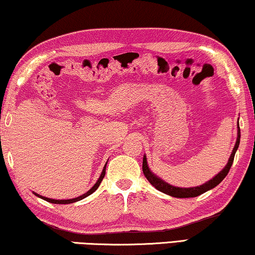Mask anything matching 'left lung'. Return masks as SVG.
Returning a JSON list of instances; mask_svg holds the SVG:
<instances>
[{
	"label": "left lung",
	"instance_id": "left-lung-1",
	"mask_svg": "<svg viewBox=\"0 0 255 255\" xmlns=\"http://www.w3.org/2000/svg\"><path fill=\"white\" fill-rule=\"evenodd\" d=\"M237 139H236V144L234 146V150H232L230 158H229L228 163L225 166L223 167V170L215 175L213 179H210L209 181H207L206 184H202L201 186H196V187H189V188H181V187H177V186H172L170 184H167L166 181H164L162 178H159L158 175H156L149 168L148 162H146V157L145 155L143 156V164H142V168H143V173H144L145 178L148 179L150 184H151L153 187L156 189H158L159 192L165 193V194L173 196V198H195V196H199L203 193H206L210 189H213L214 187H216L217 185L221 184V181L227 177L229 171L232 166V163H234V158L236 155V151L238 150L239 146V142H240V128H239V124L238 127H237Z\"/></svg>",
	"mask_w": 255,
	"mask_h": 255
}]
</instances>
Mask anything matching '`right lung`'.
Wrapping results in <instances>:
<instances>
[{"instance_id":"add662e5","label":"right lung","mask_w":255,"mask_h":255,"mask_svg":"<svg viewBox=\"0 0 255 255\" xmlns=\"http://www.w3.org/2000/svg\"><path fill=\"white\" fill-rule=\"evenodd\" d=\"M107 162H109V160H107ZM107 162H106V164H107ZM106 164H105V166H104V168H103V172H102V174H100V177L98 178V180L96 181V184H95V185H93V187H92V188H90V189H89V191H88L87 193H84L83 195H81V196H77V198H74V199H68V200H54V199L45 198V196H41V195H39V194H37V193H34V192H33V194H34V195H37L38 198H40V199H42V200L47 201V202H51V203H56V204H68V203H74V202H77V201H81V200H83V199L87 198V196L91 195L92 193L95 192V191H97V188L99 187V185H100V182H102L103 178L105 177V172H106Z\"/></svg>"}]
</instances>
